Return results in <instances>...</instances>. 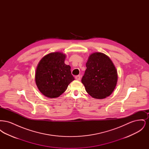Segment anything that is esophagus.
<instances>
[{"mask_svg": "<svg viewBox=\"0 0 149 149\" xmlns=\"http://www.w3.org/2000/svg\"><path fill=\"white\" fill-rule=\"evenodd\" d=\"M75 79L77 80H80V75H77L75 76Z\"/></svg>", "mask_w": 149, "mask_h": 149, "instance_id": "esophagus-1", "label": "esophagus"}]
</instances>
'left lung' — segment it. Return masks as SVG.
<instances>
[{
  "instance_id": "8db88e82",
  "label": "left lung",
  "mask_w": 149,
  "mask_h": 149,
  "mask_svg": "<svg viewBox=\"0 0 149 149\" xmlns=\"http://www.w3.org/2000/svg\"><path fill=\"white\" fill-rule=\"evenodd\" d=\"M81 79L87 93L93 98L103 99L109 96L117 84V71L109 57L101 52L91 55Z\"/></svg>"
}]
</instances>
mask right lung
Listing matches in <instances>:
<instances>
[{
	"label": "right lung",
	"mask_w": 149,
	"mask_h": 149,
	"mask_svg": "<svg viewBox=\"0 0 149 149\" xmlns=\"http://www.w3.org/2000/svg\"><path fill=\"white\" fill-rule=\"evenodd\" d=\"M66 56L52 52L40 60L36 69L35 80L39 91L50 98L59 97L74 80L71 67L64 63Z\"/></svg>",
	"instance_id": "add662e5"
}]
</instances>
